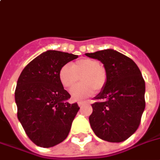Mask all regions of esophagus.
Returning a JSON list of instances; mask_svg holds the SVG:
<instances>
[{"mask_svg": "<svg viewBox=\"0 0 160 160\" xmlns=\"http://www.w3.org/2000/svg\"><path fill=\"white\" fill-rule=\"evenodd\" d=\"M87 103V102H84V101H80L78 102V105L80 106V107H83L85 104Z\"/></svg>", "mask_w": 160, "mask_h": 160, "instance_id": "esophagus-1", "label": "esophagus"}]
</instances>
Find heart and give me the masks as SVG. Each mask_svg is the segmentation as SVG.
Listing matches in <instances>:
<instances>
[{
    "mask_svg": "<svg viewBox=\"0 0 160 160\" xmlns=\"http://www.w3.org/2000/svg\"><path fill=\"white\" fill-rule=\"evenodd\" d=\"M81 84L71 91V96L75 100H80L94 92H100L107 83L106 69L98 60L83 58L71 65L62 66L59 71V80L65 89H71L79 81Z\"/></svg>",
    "mask_w": 160,
    "mask_h": 160,
    "instance_id": "heart-1",
    "label": "heart"
}]
</instances>
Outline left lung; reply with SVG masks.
Segmentation results:
<instances>
[{
    "instance_id": "obj_1",
    "label": "left lung",
    "mask_w": 160,
    "mask_h": 160,
    "mask_svg": "<svg viewBox=\"0 0 160 160\" xmlns=\"http://www.w3.org/2000/svg\"><path fill=\"white\" fill-rule=\"evenodd\" d=\"M86 55L101 61L108 75L92 105V131L107 142L125 141L139 127L145 108V81L140 69L132 59L112 49Z\"/></svg>"
}]
</instances>
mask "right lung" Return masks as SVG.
<instances>
[{
    "instance_id": "right-lung-1",
    "label": "right lung",
    "mask_w": 160,
    "mask_h": 160,
    "mask_svg": "<svg viewBox=\"0 0 160 160\" xmlns=\"http://www.w3.org/2000/svg\"><path fill=\"white\" fill-rule=\"evenodd\" d=\"M78 56L47 51L23 68L18 80V119L35 145L51 148L66 139L80 108L68 103L70 95L59 80V71Z\"/></svg>"
}]
</instances>
